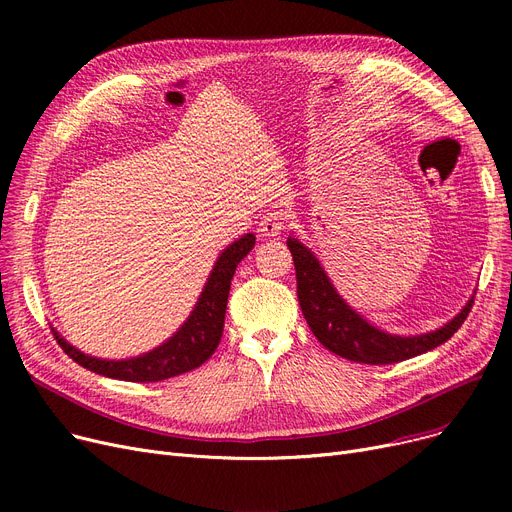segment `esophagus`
Wrapping results in <instances>:
<instances>
[{"instance_id": "34e87169", "label": "esophagus", "mask_w": 512, "mask_h": 512, "mask_svg": "<svg viewBox=\"0 0 512 512\" xmlns=\"http://www.w3.org/2000/svg\"><path fill=\"white\" fill-rule=\"evenodd\" d=\"M284 220V213L278 209L265 213L259 224V232H263L265 236H278L284 230Z\"/></svg>"}]
</instances>
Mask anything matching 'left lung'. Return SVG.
<instances>
[{
    "mask_svg": "<svg viewBox=\"0 0 512 512\" xmlns=\"http://www.w3.org/2000/svg\"><path fill=\"white\" fill-rule=\"evenodd\" d=\"M294 270H297V294L303 315L313 336L334 355L367 365H390L423 355L444 344L463 326L473 301L452 321L436 332L423 336L400 338L380 332L348 307L330 284L313 253L303 247L297 238H288Z\"/></svg>",
    "mask_w": 512,
    "mask_h": 512,
    "instance_id": "1",
    "label": "left lung"
}]
</instances>
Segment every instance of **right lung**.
Segmentation results:
<instances>
[{
  "label": "right lung",
  "mask_w": 512,
  "mask_h": 512,
  "mask_svg": "<svg viewBox=\"0 0 512 512\" xmlns=\"http://www.w3.org/2000/svg\"><path fill=\"white\" fill-rule=\"evenodd\" d=\"M253 245V234H245L236 242H232V245L220 255L218 263H215L213 272L201 292V299L191 317L186 319V324L166 344H161L155 351L143 357L126 361H101L76 351L74 346L60 338L58 332H53V336H56L62 351L72 361L83 365L89 371L105 375V378L149 384L193 371L213 355V351L222 340L230 282L236 272V265L240 263V259H245L249 255Z\"/></svg>",
  "instance_id": "obj_1"
}]
</instances>
